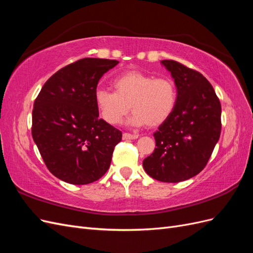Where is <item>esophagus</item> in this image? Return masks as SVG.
<instances>
[{
  "label": "esophagus",
  "mask_w": 253,
  "mask_h": 253,
  "mask_svg": "<svg viewBox=\"0 0 253 253\" xmlns=\"http://www.w3.org/2000/svg\"><path fill=\"white\" fill-rule=\"evenodd\" d=\"M122 138H124V140H127V139H137V138H138V135H137V134L124 133V134H122Z\"/></svg>",
  "instance_id": "esophagus-1"
}]
</instances>
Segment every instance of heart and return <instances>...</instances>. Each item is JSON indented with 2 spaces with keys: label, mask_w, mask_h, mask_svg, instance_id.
<instances>
[{
  "label": "heart",
  "mask_w": 253,
  "mask_h": 253,
  "mask_svg": "<svg viewBox=\"0 0 253 253\" xmlns=\"http://www.w3.org/2000/svg\"><path fill=\"white\" fill-rule=\"evenodd\" d=\"M115 91L97 88L95 103L110 125H119L131 109L133 126H158L169 119L177 102V88L172 79L140 71H128L112 82Z\"/></svg>",
  "instance_id": "1"
}]
</instances>
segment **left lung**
<instances>
[{
	"label": "left lung",
	"mask_w": 253,
	"mask_h": 253,
	"mask_svg": "<svg viewBox=\"0 0 253 253\" xmlns=\"http://www.w3.org/2000/svg\"><path fill=\"white\" fill-rule=\"evenodd\" d=\"M177 88V102L171 116L154 133L156 148L143 160L151 177L179 182L200 173L217 143L221 106L210 82L192 68L163 60Z\"/></svg>",
	"instance_id": "left-lung-1"
}]
</instances>
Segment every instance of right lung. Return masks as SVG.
Segmentation results:
<instances>
[{
	"instance_id": "obj_1",
	"label": "right lung",
	"mask_w": 253,
	"mask_h": 253,
	"mask_svg": "<svg viewBox=\"0 0 253 253\" xmlns=\"http://www.w3.org/2000/svg\"><path fill=\"white\" fill-rule=\"evenodd\" d=\"M117 60L84 58L61 68L36 98L32 134L49 172L72 185H86L109 170L122 133L99 119L95 91Z\"/></svg>"
}]
</instances>
